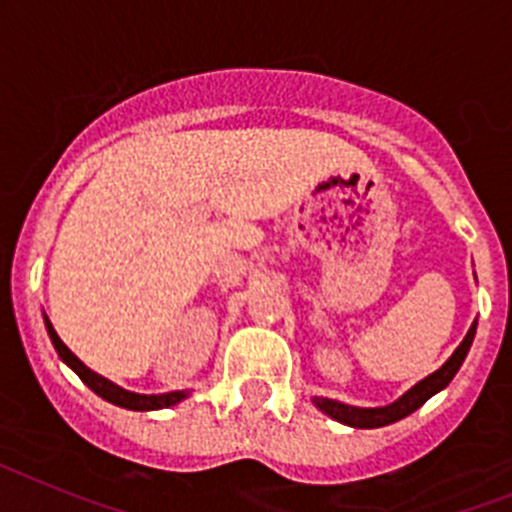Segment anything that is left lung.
Wrapping results in <instances>:
<instances>
[{
  "label": "left lung",
  "instance_id": "8db88e82",
  "mask_svg": "<svg viewBox=\"0 0 512 512\" xmlns=\"http://www.w3.org/2000/svg\"><path fill=\"white\" fill-rule=\"evenodd\" d=\"M474 333H477V320L472 323V328H469V333L464 336V341L459 343V348L451 354V359L446 361L438 372H433L431 377H425L423 382L415 384L413 390L405 392V395L397 402H392V405H384V408H354V405H343V402L328 400V397H315L312 402L333 420L354 425V428H382V425L397 423V420L408 418L410 413H415L420 405H425L436 392H441L443 387L454 379V374L459 372V366L467 359L469 346H472L474 341Z\"/></svg>",
  "mask_w": 512,
  "mask_h": 512
}]
</instances>
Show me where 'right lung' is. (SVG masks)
Listing matches in <instances>:
<instances>
[{
    "label": "right lung",
    "instance_id": "obj_1",
    "mask_svg": "<svg viewBox=\"0 0 512 512\" xmlns=\"http://www.w3.org/2000/svg\"><path fill=\"white\" fill-rule=\"evenodd\" d=\"M45 328H48V336H51L58 356H61V359L66 361V364H69L76 374H79L81 382L87 384L89 390L97 392L102 400L112 402V405H120V408H128V410H161V408H171V405H176V402H182L184 397H187V392H166V395H135V392L122 390V387L112 384L110 379L99 377V374L92 372L89 366L81 364V361L71 354L69 348H66V343L58 338V333L53 330L51 320L48 318H45Z\"/></svg>",
    "mask_w": 512,
    "mask_h": 512
}]
</instances>
